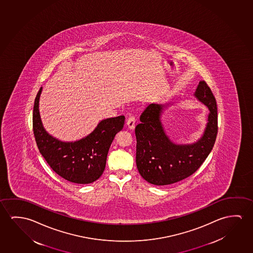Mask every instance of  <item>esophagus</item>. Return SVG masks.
I'll use <instances>...</instances> for the list:
<instances>
[{"label":"esophagus","instance_id":"1","mask_svg":"<svg viewBox=\"0 0 253 253\" xmlns=\"http://www.w3.org/2000/svg\"><path fill=\"white\" fill-rule=\"evenodd\" d=\"M135 124H136V118H135V117H128V119H127V122H126V125L130 129H134L135 128Z\"/></svg>","mask_w":253,"mask_h":253}]
</instances>
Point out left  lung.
I'll use <instances>...</instances> for the list:
<instances>
[{"label": "left lung", "instance_id": "1", "mask_svg": "<svg viewBox=\"0 0 253 253\" xmlns=\"http://www.w3.org/2000/svg\"><path fill=\"white\" fill-rule=\"evenodd\" d=\"M195 96L210 109L204 134L195 144H176L167 136L160 117L168 103H152L141 114V124L135 128L136 163L148 182L165 186L186 179L198 170L214 147L218 131L215 98L204 81L199 83Z\"/></svg>", "mask_w": 253, "mask_h": 253}]
</instances>
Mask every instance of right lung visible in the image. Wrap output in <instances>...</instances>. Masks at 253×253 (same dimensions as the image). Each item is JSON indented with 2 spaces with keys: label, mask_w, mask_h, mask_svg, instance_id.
<instances>
[{
  "label": "right lung",
  "mask_w": 253,
  "mask_h": 253,
  "mask_svg": "<svg viewBox=\"0 0 253 253\" xmlns=\"http://www.w3.org/2000/svg\"><path fill=\"white\" fill-rule=\"evenodd\" d=\"M42 87L33 108V132L39 152L51 169L70 182L89 184L101 177L105 169L109 147L125 125L124 116L101 121L93 132L81 140L62 142L43 128L39 103Z\"/></svg>",
  "instance_id": "right-lung-1"
}]
</instances>
